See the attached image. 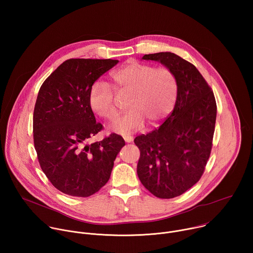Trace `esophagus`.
<instances>
[{
  "label": "esophagus",
  "mask_w": 253,
  "mask_h": 253,
  "mask_svg": "<svg viewBox=\"0 0 253 253\" xmlns=\"http://www.w3.org/2000/svg\"><path fill=\"white\" fill-rule=\"evenodd\" d=\"M123 138H124V141L126 143H131L133 141V137L132 136H124Z\"/></svg>",
  "instance_id": "obj_1"
}]
</instances>
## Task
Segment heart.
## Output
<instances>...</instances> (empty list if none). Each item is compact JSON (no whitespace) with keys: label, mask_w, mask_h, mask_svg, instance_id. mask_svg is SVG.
<instances>
[{"label":"heart","mask_w":253,"mask_h":253,"mask_svg":"<svg viewBox=\"0 0 253 253\" xmlns=\"http://www.w3.org/2000/svg\"><path fill=\"white\" fill-rule=\"evenodd\" d=\"M115 91L130 94L129 110L118 116L109 129L119 134H130L148 121L154 125L172 111L177 96V80L168 68L130 61L111 74ZM91 109L100 117L112 119L116 114L115 96L109 84L102 80L93 83L89 92Z\"/></svg>","instance_id":"heart-1"}]
</instances>
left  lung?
Masks as SVG:
<instances>
[{
	"label": "left lung",
	"mask_w": 253,
	"mask_h": 253,
	"mask_svg": "<svg viewBox=\"0 0 253 253\" xmlns=\"http://www.w3.org/2000/svg\"><path fill=\"white\" fill-rule=\"evenodd\" d=\"M160 62L177 80L174 109L159 128L134 139L140 150L137 174L158 198L181 195L199 181L210 156L216 102L194 65L171 52L144 55Z\"/></svg>",
	"instance_id": "1"
}]
</instances>
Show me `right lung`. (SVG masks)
<instances>
[{"mask_svg": "<svg viewBox=\"0 0 253 253\" xmlns=\"http://www.w3.org/2000/svg\"><path fill=\"white\" fill-rule=\"evenodd\" d=\"M118 60L69 59L42 84L33 115L34 145L40 166L61 192L88 197L110 178L124 139L111 134L88 140L102 130L89 104L93 83Z\"/></svg>", "mask_w": 253, "mask_h": 253, "instance_id": "add662e5", "label": "right lung"}]
</instances>
